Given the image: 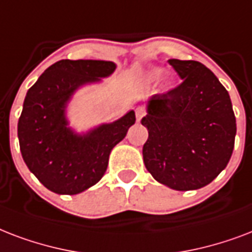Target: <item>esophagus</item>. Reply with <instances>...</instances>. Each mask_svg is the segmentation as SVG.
<instances>
[{"label": "esophagus", "mask_w": 252, "mask_h": 252, "mask_svg": "<svg viewBox=\"0 0 252 252\" xmlns=\"http://www.w3.org/2000/svg\"><path fill=\"white\" fill-rule=\"evenodd\" d=\"M144 114H146V113H144V109L143 108H138V109H136V121H138V122H140V120L143 118Z\"/></svg>", "instance_id": "1"}]
</instances>
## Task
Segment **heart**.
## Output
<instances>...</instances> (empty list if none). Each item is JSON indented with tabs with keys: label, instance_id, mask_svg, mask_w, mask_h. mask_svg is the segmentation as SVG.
Instances as JSON below:
<instances>
[{
	"label": "heart",
	"instance_id": "b5f03b06",
	"mask_svg": "<svg viewBox=\"0 0 252 252\" xmlns=\"http://www.w3.org/2000/svg\"><path fill=\"white\" fill-rule=\"evenodd\" d=\"M161 75H163V69H160V68H154V69H151V71H148L147 73H146V80L150 81V83H154V81H158V80L160 79ZM172 84V77H167V79H165V85H167V87H171Z\"/></svg>",
	"mask_w": 252,
	"mask_h": 252
}]
</instances>
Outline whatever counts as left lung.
I'll return each instance as SVG.
<instances>
[{
	"mask_svg": "<svg viewBox=\"0 0 252 252\" xmlns=\"http://www.w3.org/2000/svg\"><path fill=\"white\" fill-rule=\"evenodd\" d=\"M168 63L183 83L147 99L140 121L148 130L143 161L158 183L194 190L226 168L237 134L235 116L229 93L209 68L194 60Z\"/></svg>",
	"mask_w": 252,
	"mask_h": 252,
	"instance_id": "1",
	"label": "left lung"
}]
</instances>
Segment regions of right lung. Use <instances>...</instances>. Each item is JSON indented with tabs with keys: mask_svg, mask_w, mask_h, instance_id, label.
Segmentation results:
<instances>
[{
	"mask_svg": "<svg viewBox=\"0 0 252 252\" xmlns=\"http://www.w3.org/2000/svg\"><path fill=\"white\" fill-rule=\"evenodd\" d=\"M108 60H59L27 91L18 121L21 154L31 173L58 194H77L97 184L112 150L135 124V112L79 132L68 106L76 92L102 83L116 71Z\"/></svg>",
	"mask_w": 252,
	"mask_h": 252,
	"instance_id": "1",
	"label": "right lung"
}]
</instances>
